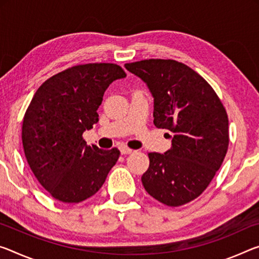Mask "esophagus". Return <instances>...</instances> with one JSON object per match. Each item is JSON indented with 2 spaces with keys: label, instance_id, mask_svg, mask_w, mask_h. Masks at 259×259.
<instances>
[{
  "label": "esophagus",
  "instance_id": "34e87169",
  "mask_svg": "<svg viewBox=\"0 0 259 259\" xmlns=\"http://www.w3.org/2000/svg\"><path fill=\"white\" fill-rule=\"evenodd\" d=\"M120 151H121L122 154H129V153H131V152H133V150L129 149V147L126 145H121Z\"/></svg>",
  "mask_w": 259,
  "mask_h": 259
}]
</instances>
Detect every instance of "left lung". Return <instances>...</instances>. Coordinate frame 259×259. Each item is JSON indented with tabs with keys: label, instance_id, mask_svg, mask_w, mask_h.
Listing matches in <instances>:
<instances>
[{
	"label": "left lung",
	"instance_id": "1",
	"mask_svg": "<svg viewBox=\"0 0 259 259\" xmlns=\"http://www.w3.org/2000/svg\"><path fill=\"white\" fill-rule=\"evenodd\" d=\"M124 67L149 86L154 125L173 133L166 153H149L143 186L160 203L181 206L203 194L224 161L227 113L212 86L186 64L150 59Z\"/></svg>",
	"mask_w": 259,
	"mask_h": 259
}]
</instances>
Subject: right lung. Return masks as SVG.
Returning <instances> with one entry per match:
<instances>
[{"mask_svg":"<svg viewBox=\"0 0 259 259\" xmlns=\"http://www.w3.org/2000/svg\"><path fill=\"white\" fill-rule=\"evenodd\" d=\"M125 76L114 63L75 65L48 78L32 98L23 118L24 152L39 183L60 202L93 196L120 157L116 147L88 145L83 134L99 121L109 84Z\"/></svg>","mask_w":259,"mask_h":259,"instance_id":"right-lung-1","label":"right lung"}]
</instances>
